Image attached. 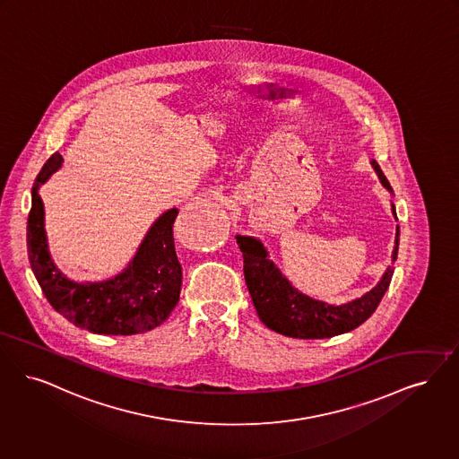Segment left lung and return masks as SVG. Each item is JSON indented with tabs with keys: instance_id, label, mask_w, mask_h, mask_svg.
Returning a JSON list of instances; mask_svg holds the SVG:
<instances>
[{
	"instance_id": "obj_1",
	"label": "left lung",
	"mask_w": 459,
	"mask_h": 459,
	"mask_svg": "<svg viewBox=\"0 0 459 459\" xmlns=\"http://www.w3.org/2000/svg\"><path fill=\"white\" fill-rule=\"evenodd\" d=\"M370 165L381 184L393 195V187L385 179L379 164L370 160ZM391 212L396 219L394 203H391ZM236 238L244 257L246 285L259 319L270 330L290 338L321 340L355 330L377 309L394 272L393 266H387L377 285L362 297L345 304H328L295 289L290 280L280 272L275 261L270 259L268 249L259 238L251 236H236ZM398 246L400 227H396L394 249L391 255L393 261L398 257Z\"/></svg>"
}]
</instances>
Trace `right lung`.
<instances>
[{"label": "right lung", "mask_w": 459, "mask_h": 459, "mask_svg": "<svg viewBox=\"0 0 459 459\" xmlns=\"http://www.w3.org/2000/svg\"><path fill=\"white\" fill-rule=\"evenodd\" d=\"M63 165L59 153L40 169L32 187L27 221V251L37 281L49 304L74 326L97 334H136L160 326L179 302L183 268L174 247L178 208L164 212L148 229L128 266L102 281H74L51 257L44 203L39 189Z\"/></svg>", "instance_id": "1"}]
</instances>
